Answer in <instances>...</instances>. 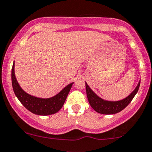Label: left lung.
<instances>
[{"mask_svg":"<svg viewBox=\"0 0 152 152\" xmlns=\"http://www.w3.org/2000/svg\"><path fill=\"white\" fill-rule=\"evenodd\" d=\"M140 84V81H139L137 87L125 99L119 101H108L104 100L102 98L99 97L85 82L87 99H88V102L92 108L97 113L104 115L115 114V113H118L123 110L132 102L133 98L134 97V96L137 94V91H138Z\"/></svg>","mask_w":152,"mask_h":152,"instance_id":"8db88e82","label":"left lung"}]
</instances>
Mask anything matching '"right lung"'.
Wrapping results in <instances>:
<instances>
[{
    "label": "right lung",
    "mask_w": 152,
    "mask_h": 152,
    "mask_svg": "<svg viewBox=\"0 0 152 152\" xmlns=\"http://www.w3.org/2000/svg\"><path fill=\"white\" fill-rule=\"evenodd\" d=\"M12 83L14 93L18 100L31 113L39 115H49L61 110L73 82L64 87L59 93L50 98H39L24 91L18 82L15 73V62L12 69Z\"/></svg>",
    "instance_id": "obj_1"
}]
</instances>
